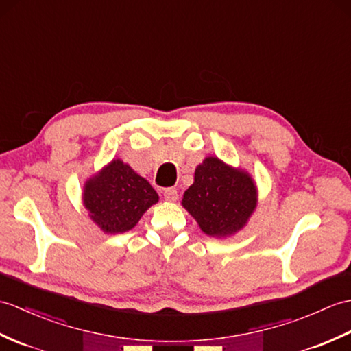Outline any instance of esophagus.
<instances>
[{
    "label": "esophagus",
    "instance_id": "34e87169",
    "mask_svg": "<svg viewBox=\"0 0 351 351\" xmlns=\"http://www.w3.org/2000/svg\"><path fill=\"white\" fill-rule=\"evenodd\" d=\"M165 199L167 202H176L178 200V191L175 189H166L165 190Z\"/></svg>",
    "mask_w": 351,
    "mask_h": 351
}]
</instances>
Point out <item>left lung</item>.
Returning <instances> with one entry per match:
<instances>
[{
    "mask_svg": "<svg viewBox=\"0 0 351 351\" xmlns=\"http://www.w3.org/2000/svg\"><path fill=\"white\" fill-rule=\"evenodd\" d=\"M257 185L241 167L206 157L195 167L194 182L181 205L210 238H230L247 226L257 208Z\"/></svg>",
    "mask_w": 351,
    "mask_h": 351,
    "instance_id": "left-lung-1",
    "label": "left lung"
}]
</instances>
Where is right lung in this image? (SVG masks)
Here are the masks:
<instances>
[{
  "instance_id": "obj_1",
  "label": "right lung",
  "mask_w": 351,
  "mask_h": 351,
  "mask_svg": "<svg viewBox=\"0 0 351 351\" xmlns=\"http://www.w3.org/2000/svg\"><path fill=\"white\" fill-rule=\"evenodd\" d=\"M82 202L94 224L104 233L115 234L132 230L158 202V194L127 162L113 158L86 179Z\"/></svg>"
}]
</instances>
